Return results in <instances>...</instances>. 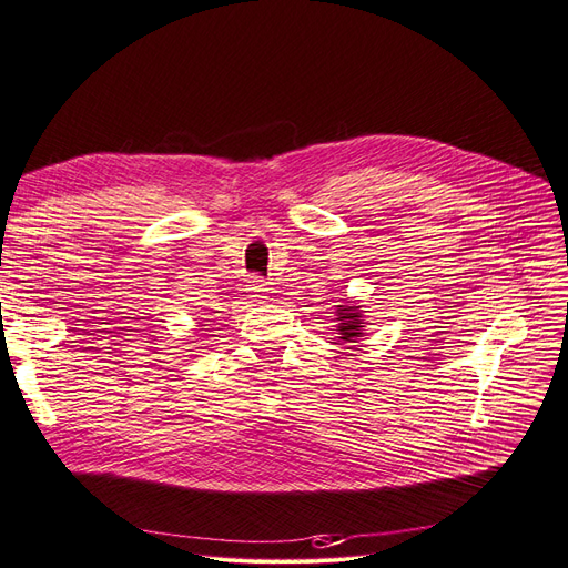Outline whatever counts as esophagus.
<instances>
[{
  "mask_svg": "<svg viewBox=\"0 0 568 568\" xmlns=\"http://www.w3.org/2000/svg\"><path fill=\"white\" fill-rule=\"evenodd\" d=\"M266 292H268L266 281H262V278H252L250 281V285H247V297L250 300L262 302V300H266Z\"/></svg>",
  "mask_w": 568,
  "mask_h": 568,
  "instance_id": "obj_1",
  "label": "esophagus"
}]
</instances>
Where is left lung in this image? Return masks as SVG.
<instances>
[{"label":"left lung","instance_id":"obj_1","mask_svg":"<svg viewBox=\"0 0 568 568\" xmlns=\"http://www.w3.org/2000/svg\"><path fill=\"white\" fill-rule=\"evenodd\" d=\"M339 334L344 342H353L355 337L363 334V313L358 311V306H339Z\"/></svg>","mask_w":568,"mask_h":568}]
</instances>
